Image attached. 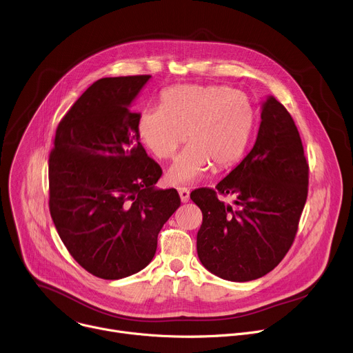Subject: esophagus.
Masks as SVG:
<instances>
[{
    "instance_id": "esophagus-1",
    "label": "esophagus",
    "mask_w": 353,
    "mask_h": 353,
    "mask_svg": "<svg viewBox=\"0 0 353 353\" xmlns=\"http://www.w3.org/2000/svg\"><path fill=\"white\" fill-rule=\"evenodd\" d=\"M179 195H180V199L181 203H187V201L190 199V190L187 187H179Z\"/></svg>"
}]
</instances>
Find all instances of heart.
Wrapping results in <instances>:
<instances>
[{
    "label": "heart",
    "mask_w": 353,
    "mask_h": 353,
    "mask_svg": "<svg viewBox=\"0 0 353 353\" xmlns=\"http://www.w3.org/2000/svg\"><path fill=\"white\" fill-rule=\"evenodd\" d=\"M256 124L248 96L222 85H176L162 92L161 108L139 113L137 131L158 159L172 158L180 145L191 142L169 169L173 184L203 179L211 165L226 169L245 154Z\"/></svg>",
    "instance_id": "heart-1"
}]
</instances>
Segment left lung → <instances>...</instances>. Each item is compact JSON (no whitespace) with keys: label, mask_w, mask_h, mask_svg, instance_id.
<instances>
[{"label":"left lung","mask_w":353,"mask_h":353,"mask_svg":"<svg viewBox=\"0 0 353 353\" xmlns=\"http://www.w3.org/2000/svg\"><path fill=\"white\" fill-rule=\"evenodd\" d=\"M257 139L215 190L191 199L203 212L198 259L216 276L247 282L272 271L289 251L307 199L309 165L292 116L274 96L261 108ZM218 194H232L236 208Z\"/></svg>","instance_id":"8db88e82"}]
</instances>
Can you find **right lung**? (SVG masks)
I'll list each match as a JSON object with an SVG mask.
<instances>
[{
	"instance_id": "obj_1",
	"label": "right lung",
	"mask_w": 353,
	"mask_h": 353,
	"mask_svg": "<svg viewBox=\"0 0 353 353\" xmlns=\"http://www.w3.org/2000/svg\"><path fill=\"white\" fill-rule=\"evenodd\" d=\"M150 75L102 78L60 121L48 159L50 214L74 260L121 279L152 261L158 234L180 207L155 184L161 166L139 142L131 103Z\"/></svg>"
}]
</instances>
